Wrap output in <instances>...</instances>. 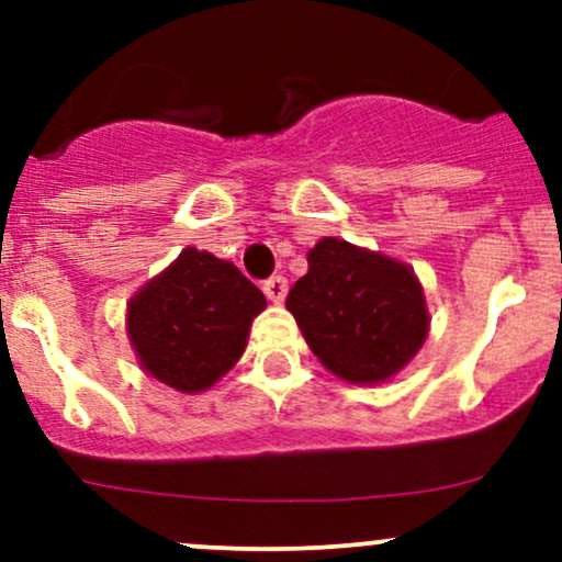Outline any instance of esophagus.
I'll return each mask as SVG.
<instances>
[{"label": "esophagus", "mask_w": 562, "mask_h": 562, "mask_svg": "<svg viewBox=\"0 0 562 562\" xmlns=\"http://www.w3.org/2000/svg\"><path fill=\"white\" fill-rule=\"evenodd\" d=\"M263 293H266V299H269V302L282 304V302H285V296H288V280H285V277H271V280L263 282Z\"/></svg>", "instance_id": "34e87169"}]
</instances>
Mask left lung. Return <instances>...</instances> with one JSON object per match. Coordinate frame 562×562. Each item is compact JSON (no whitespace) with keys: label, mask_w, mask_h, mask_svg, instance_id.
<instances>
[{"label":"left lung","mask_w":562,"mask_h":562,"mask_svg":"<svg viewBox=\"0 0 562 562\" xmlns=\"http://www.w3.org/2000/svg\"><path fill=\"white\" fill-rule=\"evenodd\" d=\"M285 307L310 350L339 381L375 386L405 370L429 331L416 271L391 255L323 236Z\"/></svg>","instance_id":"1"}]
</instances>
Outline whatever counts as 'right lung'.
Listing matches in <instances>:
<instances>
[{"label":"right lung","mask_w":562,"mask_h":562,"mask_svg":"<svg viewBox=\"0 0 562 562\" xmlns=\"http://www.w3.org/2000/svg\"><path fill=\"white\" fill-rule=\"evenodd\" d=\"M266 296L231 260L184 247L127 302L140 370L181 394L209 391L241 359Z\"/></svg>","instance_id":"1"}]
</instances>
